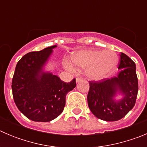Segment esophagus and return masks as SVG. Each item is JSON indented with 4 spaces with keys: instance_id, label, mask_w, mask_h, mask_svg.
Returning <instances> with one entry per match:
<instances>
[{
    "instance_id": "1",
    "label": "esophagus",
    "mask_w": 147,
    "mask_h": 147,
    "mask_svg": "<svg viewBox=\"0 0 147 147\" xmlns=\"http://www.w3.org/2000/svg\"><path fill=\"white\" fill-rule=\"evenodd\" d=\"M82 81H83V79H82V78H81V77H76V83H77V82H82Z\"/></svg>"
}]
</instances>
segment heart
<instances>
[{"mask_svg":"<svg viewBox=\"0 0 147 147\" xmlns=\"http://www.w3.org/2000/svg\"><path fill=\"white\" fill-rule=\"evenodd\" d=\"M74 65L82 68H86L85 74L90 79L102 80L111 75L119 65L117 54L111 50H82L71 55ZM68 70H74L68 62H65Z\"/></svg>","mask_w":147,"mask_h":147,"instance_id":"obj_1","label":"heart"}]
</instances>
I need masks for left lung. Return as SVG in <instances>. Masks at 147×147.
I'll return each mask as SVG.
<instances>
[{
	"label": "left lung",
	"instance_id": "8db88e82",
	"mask_svg": "<svg viewBox=\"0 0 147 147\" xmlns=\"http://www.w3.org/2000/svg\"><path fill=\"white\" fill-rule=\"evenodd\" d=\"M120 57L117 76L90 82L88 107L96 117L106 121H115L124 117L133 108L137 98L136 64L124 53Z\"/></svg>",
	"mask_w": 147,
	"mask_h": 147
}]
</instances>
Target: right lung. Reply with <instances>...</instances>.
<instances>
[{
	"label": "right lung",
	"mask_w": 147,
	"mask_h": 147,
	"mask_svg": "<svg viewBox=\"0 0 147 147\" xmlns=\"http://www.w3.org/2000/svg\"><path fill=\"white\" fill-rule=\"evenodd\" d=\"M57 45L25 54L18 61L11 82L13 98L30 120L48 122L64 110L66 94L76 87V80L66 83L45 67Z\"/></svg>",
	"instance_id": "1"
}]
</instances>
